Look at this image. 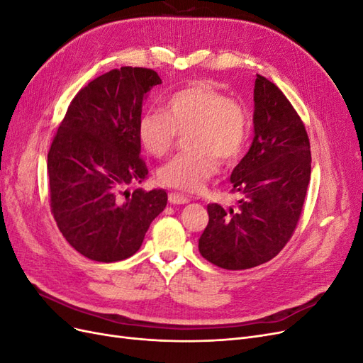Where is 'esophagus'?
I'll use <instances>...</instances> for the list:
<instances>
[{
	"mask_svg": "<svg viewBox=\"0 0 363 363\" xmlns=\"http://www.w3.org/2000/svg\"><path fill=\"white\" fill-rule=\"evenodd\" d=\"M168 200L171 204H186L189 201V199L183 194H177V192H169L168 194Z\"/></svg>",
	"mask_w": 363,
	"mask_h": 363,
	"instance_id": "obj_1",
	"label": "esophagus"
}]
</instances>
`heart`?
I'll return each instance as SVG.
<instances>
[{
	"mask_svg": "<svg viewBox=\"0 0 363 363\" xmlns=\"http://www.w3.org/2000/svg\"><path fill=\"white\" fill-rule=\"evenodd\" d=\"M189 150L159 171L160 184L182 192H196L224 164H235L248 147L251 115L248 107L207 82H196L171 94L163 113L148 111L138 121L142 147L164 157L179 135Z\"/></svg>",
	"mask_w": 363,
	"mask_h": 363,
	"instance_id": "b5f03b06",
	"label": "heart"
}]
</instances>
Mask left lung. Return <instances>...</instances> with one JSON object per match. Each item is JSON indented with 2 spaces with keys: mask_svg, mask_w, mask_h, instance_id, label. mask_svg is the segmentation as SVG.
<instances>
[{
  "mask_svg": "<svg viewBox=\"0 0 363 363\" xmlns=\"http://www.w3.org/2000/svg\"><path fill=\"white\" fill-rule=\"evenodd\" d=\"M255 139L233 169L238 204H208L200 255L224 269H248L276 257L292 238L311 182V142L279 87L257 74Z\"/></svg>",
  "mask_w": 363,
  "mask_h": 363,
  "instance_id": "8db88e82",
  "label": "left lung"
}]
</instances>
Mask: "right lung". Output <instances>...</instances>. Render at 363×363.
<instances>
[{
  "mask_svg": "<svg viewBox=\"0 0 363 363\" xmlns=\"http://www.w3.org/2000/svg\"><path fill=\"white\" fill-rule=\"evenodd\" d=\"M160 83L148 68L96 77L72 98L52 139L51 213L63 238L87 259L111 263L133 256L167 207L163 189L127 191L148 175L138 121L145 94Z\"/></svg>",
  "mask_w": 363,
  "mask_h": 363,
  "instance_id": "obj_1",
  "label": "right lung"
}]
</instances>
